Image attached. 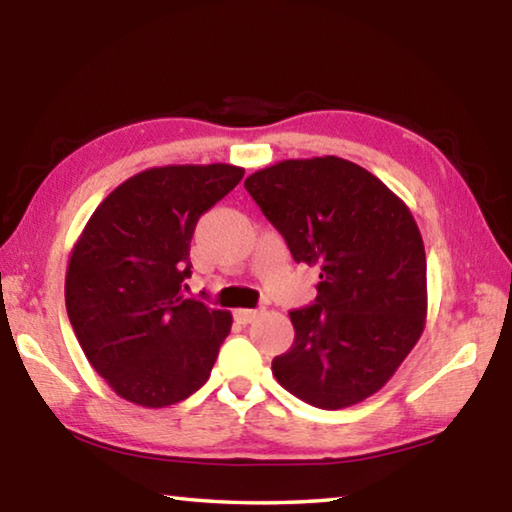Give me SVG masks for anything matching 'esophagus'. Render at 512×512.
<instances>
[{"label": "esophagus", "mask_w": 512, "mask_h": 512, "mask_svg": "<svg viewBox=\"0 0 512 512\" xmlns=\"http://www.w3.org/2000/svg\"><path fill=\"white\" fill-rule=\"evenodd\" d=\"M259 316V311H255V309H237L235 311V318L239 320L241 325H248V323H253V320Z\"/></svg>", "instance_id": "esophagus-1"}]
</instances>
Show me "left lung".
Instances as JSON below:
<instances>
[{"instance_id": "left-lung-1", "label": "left lung", "mask_w": 512, "mask_h": 512, "mask_svg": "<svg viewBox=\"0 0 512 512\" xmlns=\"http://www.w3.org/2000/svg\"><path fill=\"white\" fill-rule=\"evenodd\" d=\"M244 187L291 255L318 266L316 302L289 311L296 339L273 375L298 400L336 411L375 395L422 336L427 255L400 196L359 164L282 160Z\"/></svg>"}]
</instances>
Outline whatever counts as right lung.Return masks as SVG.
Listing matches in <instances>:
<instances>
[{
  "mask_svg": "<svg viewBox=\"0 0 512 512\" xmlns=\"http://www.w3.org/2000/svg\"><path fill=\"white\" fill-rule=\"evenodd\" d=\"M244 178L235 164H167L103 198L69 255L65 305L85 357L124 400L164 409L196 393L232 314L185 298L201 214Z\"/></svg>",
  "mask_w": 512,
  "mask_h": 512,
  "instance_id": "add662e5",
  "label": "right lung"
}]
</instances>
